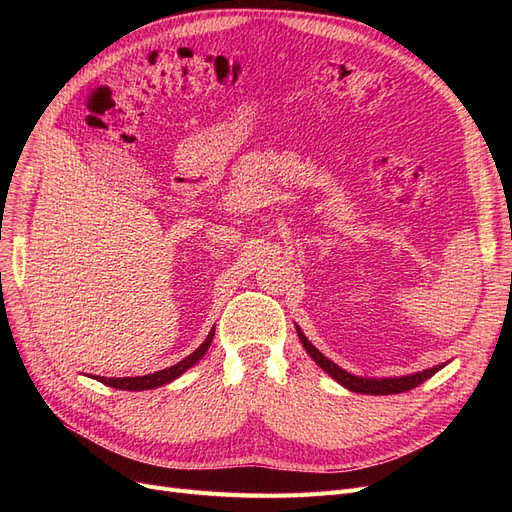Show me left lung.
<instances>
[{
  "mask_svg": "<svg viewBox=\"0 0 512 512\" xmlns=\"http://www.w3.org/2000/svg\"><path fill=\"white\" fill-rule=\"evenodd\" d=\"M297 335L301 339V344L305 348V352L312 356L316 361V365L320 369L327 371V374L344 386V389L352 391V393H363V395H395V393H406L414 386L423 384L427 378H431L436 371H440L446 363L442 365H433L429 369L423 371H416V374H408V376H393V378H361V376H354L350 371L342 369L337 363H333L331 359H327L309 339L305 337V333L301 331V327H297Z\"/></svg>",
  "mask_w": 512,
  "mask_h": 512,
  "instance_id": "8db88e82",
  "label": "left lung"
}]
</instances>
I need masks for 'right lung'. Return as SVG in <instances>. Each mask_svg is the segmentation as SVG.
I'll use <instances>...</instances> for the list:
<instances>
[{"mask_svg": "<svg viewBox=\"0 0 512 512\" xmlns=\"http://www.w3.org/2000/svg\"><path fill=\"white\" fill-rule=\"evenodd\" d=\"M213 335H215V327L209 331V335L205 337V342L200 344L192 354L185 356L177 365H170L166 369L160 371H153V374L147 376H136V378H104V376H96L98 382L106 384V386H113V389L119 391H149V389H158V386H164L168 382L177 380L181 374H185L190 367H194L203 356L207 354L211 342H213Z\"/></svg>", "mask_w": 512, "mask_h": 512, "instance_id": "right-lung-1", "label": "right lung"}]
</instances>
